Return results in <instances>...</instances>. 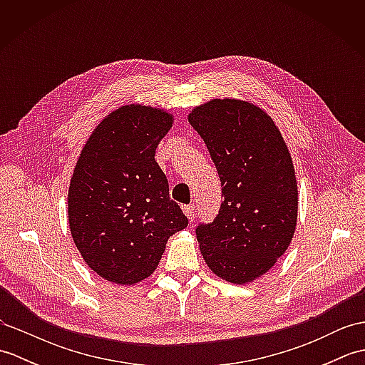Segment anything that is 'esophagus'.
Instances as JSON below:
<instances>
[{
    "label": "esophagus",
    "mask_w": 365,
    "mask_h": 365,
    "mask_svg": "<svg viewBox=\"0 0 365 365\" xmlns=\"http://www.w3.org/2000/svg\"><path fill=\"white\" fill-rule=\"evenodd\" d=\"M182 210H183L185 215H187V218L190 221H192V218H195V207H192V205H183Z\"/></svg>",
    "instance_id": "esophagus-1"
}]
</instances>
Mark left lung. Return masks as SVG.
Returning <instances> with one entry per match:
<instances>
[{
    "label": "left lung",
    "instance_id": "8db88e82",
    "mask_svg": "<svg viewBox=\"0 0 365 365\" xmlns=\"http://www.w3.org/2000/svg\"><path fill=\"white\" fill-rule=\"evenodd\" d=\"M191 127L204 139L221 180L216 218L200 222V252L216 276L247 284L265 274L289 247L298 218L290 152L259 106L215 98L195 108Z\"/></svg>",
    "mask_w": 365,
    "mask_h": 365
}]
</instances>
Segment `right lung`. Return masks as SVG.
<instances>
[{"mask_svg":"<svg viewBox=\"0 0 365 365\" xmlns=\"http://www.w3.org/2000/svg\"><path fill=\"white\" fill-rule=\"evenodd\" d=\"M170 127L166 111L122 106L98 123L76 161L68 226L84 262L106 281L131 285L149 277L169 237L188 226L155 161Z\"/></svg>","mask_w":365,"mask_h":365,"instance_id":"obj_1","label":"right lung"}]
</instances>
